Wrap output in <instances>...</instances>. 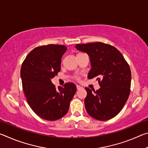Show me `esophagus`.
I'll return each instance as SVG.
<instances>
[{"label":"esophagus","instance_id":"obj_1","mask_svg":"<svg viewBox=\"0 0 148 148\" xmlns=\"http://www.w3.org/2000/svg\"><path fill=\"white\" fill-rule=\"evenodd\" d=\"M76 88H77V90H79V89H81L82 87L81 86H76Z\"/></svg>","mask_w":148,"mask_h":148}]
</instances>
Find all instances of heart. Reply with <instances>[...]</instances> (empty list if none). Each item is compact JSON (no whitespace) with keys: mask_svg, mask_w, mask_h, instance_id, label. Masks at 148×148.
Wrapping results in <instances>:
<instances>
[{"mask_svg":"<svg viewBox=\"0 0 148 148\" xmlns=\"http://www.w3.org/2000/svg\"><path fill=\"white\" fill-rule=\"evenodd\" d=\"M79 54H81V53H78V54H77V55H79ZM75 79L78 80V79H79V77H75Z\"/></svg>","mask_w":148,"mask_h":148,"instance_id":"heart-1","label":"heart"}]
</instances>
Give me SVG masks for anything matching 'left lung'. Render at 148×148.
<instances>
[{
	"label": "left lung",
	"mask_w": 148,
	"mask_h": 148,
	"mask_svg": "<svg viewBox=\"0 0 148 148\" xmlns=\"http://www.w3.org/2000/svg\"><path fill=\"white\" fill-rule=\"evenodd\" d=\"M91 59L88 78L97 77L99 90L86 87L85 106L89 116L100 121L113 118L123 109L131 91V72L129 65L118 49L102 42L76 44Z\"/></svg>",
	"instance_id": "obj_1"
}]
</instances>
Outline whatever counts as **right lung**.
I'll use <instances>...</instances> for the list:
<instances>
[{
    "label": "right lung",
    "instance_id": "right-lung-1",
    "mask_svg": "<svg viewBox=\"0 0 148 148\" xmlns=\"http://www.w3.org/2000/svg\"><path fill=\"white\" fill-rule=\"evenodd\" d=\"M66 49L64 45L36 47L22 63L21 77L27 101L37 116L48 121L66 115L76 91L71 82L56 88L51 81L61 71V57Z\"/></svg>",
    "mask_w": 148,
    "mask_h": 148
}]
</instances>
